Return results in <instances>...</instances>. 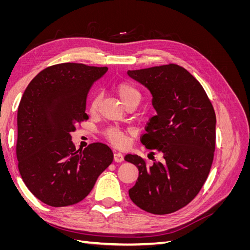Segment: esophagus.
<instances>
[{
    "mask_svg": "<svg viewBox=\"0 0 250 250\" xmlns=\"http://www.w3.org/2000/svg\"><path fill=\"white\" fill-rule=\"evenodd\" d=\"M113 161L117 162V163H120V162H123L124 161V156L122 153L120 152H115L113 153Z\"/></svg>",
    "mask_w": 250,
    "mask_h": 250,
    "instance_id": "obj_1",
    "label": "esophagus"
}]
</instances>
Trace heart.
Instances as JSON below:
<instances>
[{"label":"heart","instance_id":"heart-1","mask_svg":"<svg viewBox=\"0 0 250 250\" xmlns=\"http://www.w3.org/2000/svg\"><path fill=\"white\" fill-rule=\"evenodd\" d=\"M115 90L119 98L121 99L125 105L129 104V103H138L142 99V94L140 92V89L132 84L131 82L128 81H123L120 82L116 85ZM101 101V95L100 94H95L94 97L90 100L89 104V109L90 111H96L99 107V104ZM104 135L112 145L118 146V147H122L124 146L127 139H126V132L123 131L122 129H120L118 127H109L106 130L104 131Z\"/></svg>","mask_w":250,"mask_h":250}]
</instances>
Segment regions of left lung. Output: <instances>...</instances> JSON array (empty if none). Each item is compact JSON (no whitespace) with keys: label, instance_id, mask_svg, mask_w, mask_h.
<instances>
[{"label":"left lung","instance_id":"obj_1","mask_svg":"<svg viewBox=\"0 0 250 250\" xmlns=\"http://www.w3.org/2000/svg\"><path fill=\"white\" fill-rule=\"evenodd\" d=\"M127 74L152 95L156 116L141 142L164 157L147 167L137 154L125 156L139 169L129 197L148 213H174L196 197L208 176L216 143L214 107L198 80L183 66L170 63Z\"/></svg>","mask_w":250,"mask_h":250}]
</instances>
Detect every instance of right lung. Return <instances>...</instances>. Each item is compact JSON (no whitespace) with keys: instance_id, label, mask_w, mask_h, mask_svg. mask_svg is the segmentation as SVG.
<instances>
[{"instance_id":"right-lung-1","label":"right lung","mask_w":250,"mask_h":250,"mask_svg":"<svg viewBox=\"0 0 250 250\" xmlns=\"http://www.w3.org/2000/svg\"><path fill=\"white\" fill-rule=\"evenodd\" d=\"M107 70L73 62L52 65L36 75L21 97L19 170L30 192L48 206L67 207L84 199L112 163L107 145L93 143L77 150L71 135L88 119L87 94Z\"/></svg>"}]
</instances>
